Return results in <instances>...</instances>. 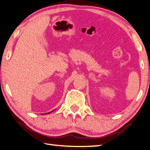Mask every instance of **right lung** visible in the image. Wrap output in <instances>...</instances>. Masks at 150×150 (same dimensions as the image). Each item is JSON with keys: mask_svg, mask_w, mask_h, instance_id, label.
Masks as SVG:
<instances>
[{"mask_svg": "<svg viewBox=\"0 0 150 150\" xmlns=\"http://www.w3.org/2000/svg\"><path fill=\"white\" fill-rule=\"evenodd\" d=\"M51 112H49V113H45V114H49V113H50Z\"/></svg>", "mask_w": 150, "mask_h": 150, "instance_id": "obj_1", "label": "right lung"}]
</instances>
